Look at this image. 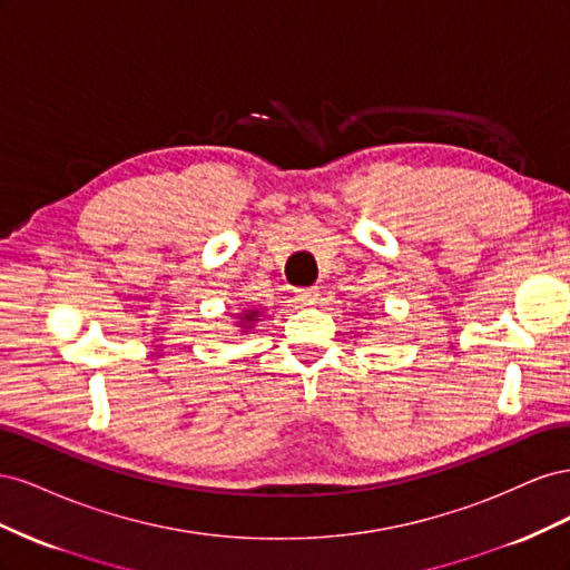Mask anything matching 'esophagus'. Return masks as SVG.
<instances>
[{"label":"esophagus","mask_w":570,"mask_h":570,"mask_svg":"<svg viewBox=\"0 0 570 570\" xmlns=\"http://www.w3.org/2000/svg\"><path fill=\"white\" fill-rule=\"evenodd\" d=\"M318 289L316 287H302L297 289V302L304 304V306H314L318 302Z\"/></svg>","instance_id":"34e87169"}]
</instances>
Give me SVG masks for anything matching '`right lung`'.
I'll use <instances>...</instances> for the list:
<instances>
[{
	"label": "right lung",
	"instance_id": "add662e5",
	"mask_svg": "<svg viewBox=\"0 0 570 570\" xmlns=\"http://www.w3.org/2000/svg\"><path fill=\"white\" fill-rule=\"evenodd\" d=\"M262 314L264 308H239V312L235 314V323L239 325V335H247L249 331H254V325L262 321Z\"/></svg>",
	"mask_w": 570,
	"mask_h": 570
}]
</instances>
